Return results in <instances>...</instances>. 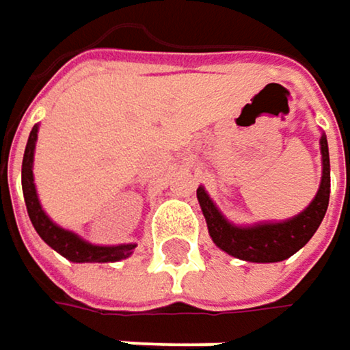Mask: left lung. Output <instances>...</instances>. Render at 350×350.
<instances>
[{
	"instance_id": "left-lung-1",
	"label": "left lung",
	"mask_w": 350,
	"mask_h": 350,
	"mask_svg": "<svg viewBox=\"0 0 350 350\" xmlns=\"http://www.w3.org/2000/svg\"><path fill=\"white\" fill-rule=\"evenodd\" d=\"M321 154H323V178L317 196L312 202L297 214L295 218L282 222H258L250 226H237L224 218V214L216 208L212 198L202 186H198L196 196L206 218L208 232L212 242L248 262H280L299 252L302 246L312 239L317 228L321 226L331 196V162H329V144L327 136H321Z\"/></svg>"
}]
</instances>
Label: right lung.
<instances>
[{
	"label": "right lung",
	"mask_w": 350,
	"mask_h": 350,
	"mask_svg": "<svg viewBox=\"0 0 350 350\" xmlns=\"http://www.w3.org/2000/svg\"><path fill=\"white\" fill-rule=\"evenodd\" d=\"M38 130L40 126L36 124L29 132L23 162H21V188H23V198L29 220L36 228V232L42 237V240L51 246L55 252H59L64 258L72 262H116L122 258H128L136 244H118V246H98L88 240H83L72 230H66L57 226L44 208L40 204L36 184H33V152H36V142H38Z\"/></svg>",
	"instance_id": "obj_1"
}]
</instances>
